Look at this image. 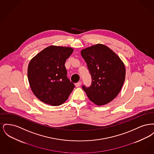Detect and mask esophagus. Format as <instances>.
<instances>
[{"label":"esophagus","mask_w":154,"mask_h":154,"mask_svg":"<svg viewBox=\"0 0 154 154\" xmlns=\"http://www.w3.org/2000/svg\"><path fill=\"white\" fill-rule=\"evenodd\" d=\"M81 84V82H78L75 84V86H76V87H80Z\"/></svg>","instance_id":"34e87169"}]
</instances>
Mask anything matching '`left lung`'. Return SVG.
Returning <instances> with one entry per match:
<instances>
[{"label": "left lung", "instance_id": "left-lung-1", "mask_svg": "<svg viewBox=\"0 0 154 154\" xmlns=\"http://www.w3.org/2000/svg\"><path fill=\"white\" fill-rule=\"evenodd\" d=\"M85 60L92 82L82 89L91 101L101 106L112 101L124 82L125 67L117 55L107 46L98 44L81 52Z\"/></svg>", "mask_w": 154, "mask_h": 154}]
</instances>
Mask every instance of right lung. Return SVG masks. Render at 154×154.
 Instances as JSON below:
<instances>
[{
    "label": "right lung",
    "instance_id": "1",
    "mask_svg": "<svg viewBox=\"0 0 154 154\" xmlns=\"http://www.w3.org/2000/svg\"><path fill=\"white\" fill-rule=\"evenodd\" d=\"M73 50L50 46L30 62L28 78L34 95L44 103L59 106L67 99L75 85L67 77L66 59Z\"/></svg>",
    "mask_w": 154,
    "mask_h": 154
}]
</instances>
